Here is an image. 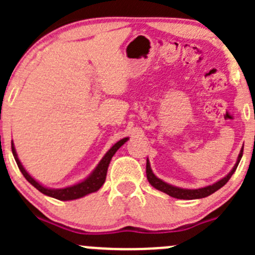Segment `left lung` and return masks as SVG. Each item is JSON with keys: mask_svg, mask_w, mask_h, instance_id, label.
Masks as SVG:
<instances>
[{"mask_svg": "<svg viewBox=\"0 0 255 255\" xmlns=\"http://www.w3.org/2000/svg\"><path fill=\"white\" fill-rule=\"evenodd\" d=\"M242 155H243V149H241V153H239L238 155L237 163L235 164V166H233V169L230 171L228 175H226L221 180H218V181L215 182V184L208 185L206 187H201V189H181V187H176L170 184H166V182H164L163 180H160L159 177L154 175V173L151 171L150 164H149L148 159H146V179H148L149 184H150L153 187H155L156 190H159V191L161 192H165V194H168L169 196L175 197V199H180V200L202 199V197L210 196V195H212L213 192H216L217 190H220L221 187L225 186V185L227 184V181L231 179V176L235 174L239 161H241Z\"/></svg>", "mask_w": 255, "mask_h": 255, "instance_id": "8db88e82", "label": "left lung"}]
</instances>
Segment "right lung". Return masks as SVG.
I'll use <instances>...</instances> for the list:
<instances>
[{"mask_svg":"<svg viewBox=\"0 0 255 255\" xmlns=\"http://www.w3.org/2000/svg\"><path fill=\"white\" fill-rule=\"evenodd\" d=\"M127 140L128 138H123V139L118 140V142L116 143L106 154H105V156L101 159V161L97 164L95 170L92 171L86 179L82 180L81 182H78V184L73 185V186L64 187V189H48V187L43 186L42 184H39L37 180L33 179V177L27 173V170L23 168L22 163H20L19 159H18L16 149H14L13 140H12V153H13V156L14 159H16V163L18 168H19L20 173L23 174V176L27 179V181L30 182L35 189L39 190L42 194L47 195V196L54 197V199L56 200H61V201H69V200H76V199H80V197H84L86 196V195L91 194V192H96L97 190L104 185L105 180H106V175H107V169H109L110 161H111L112 156L115 155L116 151H117L123 144L127 142Z\"/></svg>","mask_w":255,"mask_h":255,"instance_id":"obj_1","label":"right lung"}]
</instances>
